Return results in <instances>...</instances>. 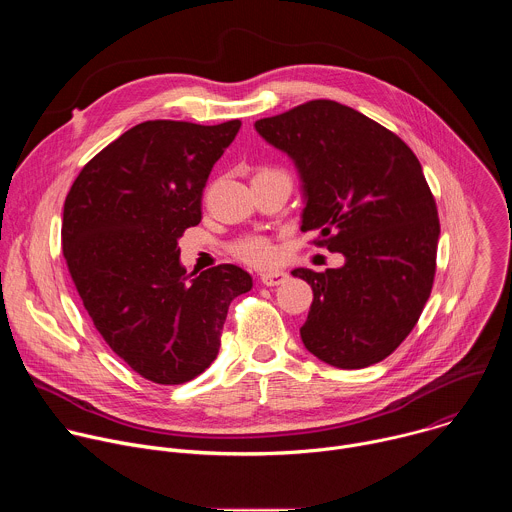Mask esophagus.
I'll return each mask as SVG.
<instances>
[{"label": "esophagus", "instance_id": "1", "mask_svg": "<svg viewBox=\"0 0 512 512\" xmlns=\"http://www.w3.org/2000/svg\"><path fill=\"white\" fill-rule=\"evenodd\" d=\"M289 275L285 273V271H279V269H275V271H265V273H261V283L263 285H279V283H283L285 279H287Z\"/></svg>", "mask_w": 512, "mask_h": 512}]
</instances>
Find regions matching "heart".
Returning a JSON list of instances; mask_svg holds the SVG:
<instances>
[{"instance_id":"b5f03b06","label":"heart","mask_w":512,"mask_h":512,"mask_svg":"<svg viewBox=\"0 0 512 512\" xmlns=\"http://www.w3.org/2000/svg\"><path fill=\"white\" fill-rule=\"evenodd\" d=\"M273 176H287V172H283L281 168H273V166H261V168L255 170L253 180L273 178ZM229 251L233 253V257H237L239 261H243L247 265H253V267H267L277 257V251H275L273 243L267 237H261V235L239 237L231 243Z\"/></svg>"}]
</instances>
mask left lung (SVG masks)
<instances>
[{
    "instance_id": "8db88e82",
    "label": "left lung",
    "mask_w": 512,
    "mask_h": 512,
    "mask_svg": "<svg viewBox=\"0 0 512 512\" xmlns=\"http://www.w3.org/2000/svg\"><path fill=\"white\" fill-rule=\"evenodd\" d=\"M255 129L296 162L306 194L302 231L344 255L338 269H294L314 300L304 346L338 369L387 358L429 300L440 218L409 145L346 105L308 101Z\"/></svg>"
}]
</instances>
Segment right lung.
I'll use <instances>...</instances> for the list:
<instances>
[{
  "label": "right lung",
  "mask_w": 512,
  "mask_h": 512,
  "mask_svg": "<svg viewBox=\"0 0 512 512\" xmlns=\"http://www.w3.org/2000/svg\"><path fill=\"white\" fill-rule=\"evenodd\" d=\"M218 125L156 119L111 141L64 200L62 255L109 348L158 385L210 367L231 302L253 281L223 263L186 281L178 239L202 218V190L235 139Z\"/></svg>",
  "instance_id": "obj_1"
}]
</instances>
